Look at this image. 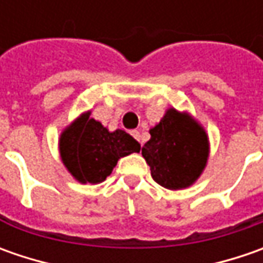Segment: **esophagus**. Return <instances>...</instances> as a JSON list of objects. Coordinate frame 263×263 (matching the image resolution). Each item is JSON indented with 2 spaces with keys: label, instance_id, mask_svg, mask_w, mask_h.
<instances>
[{
  "label": "esophagus",
  "instance_id": "34e87169",
  "mask_svg": "<svg viewBox=\"0 0 263 263\" xmlns=\"http://www.w3.org/2000/svg\"><path fill=\"white\" fill-rule=\"evenodd\" d=\"M130 133H132V136L135 137L136 140H139V142H142V140H140V133H139V130H132Z\"/></svg>",
  "mask_w": 263,
  "mask_h": 263
}]
</instances>
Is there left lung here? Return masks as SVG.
<instances>
[{
  "label": "left lung",
  "mask_w": 263,
  "mask_h": 263,
  "mask_svg": "<svg viewBox=\"0 0 263 263\" xmlns=\"http://www.w3.org/2000/svg\"><path fill=\"white\" fill-rule=\"evenodd\" d=\"M149 133L151 139L142 147V155L152 178L170 190L195 184L209 158V139L202 124L189 112L168 108Z\"/></svg>",
  "instance_id": "left-lung-1"
}]
</instances>
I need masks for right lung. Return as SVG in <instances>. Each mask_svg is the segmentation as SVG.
Masks as SVG:
<instances>
[{"label": "right lung", "mask_w": 263, "mask_h": 263, "mask_svg": "<svg viewBox=\"0 0 263 263\" xmlns=\"http://www.w3.org/2000/svg\"><path fill=\"white\" fill-rule=\"evenodd\" d=\"M60 157L67 171L82 184L102 183L118 159L140 151V143L124 130L109 132L90 111L83 112L61 132Z\"/></svg>", "instance_id": "1"}]
</instances>
